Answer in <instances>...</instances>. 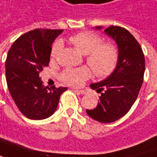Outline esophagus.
<instances>
[{"instance_id":"34e87169","label":"esophagus","mask_w":157,"mask_h":157,"mask_svg":"<svg viewBox=\"0 0 157 157\" xmlns=\"http://www.w3.org/2000/svg\"><path fill=\"white\" fill-rule=\"evenodd\" d=\"M75 92H77V93H79V94H82V95L86 94V90H75Z\"/></svg>"}]
</instances>
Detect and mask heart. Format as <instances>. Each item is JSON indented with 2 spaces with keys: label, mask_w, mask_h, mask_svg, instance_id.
Here are the masks:
<instances>
[{
  "label": "heart",
  "mask_w": 157,
  "mask_h": 157,
  "mask_svg": "<svg viewBox=\"0 0 157 157\" xmlns=\"http://www.w3.org/2000/svg\"><path fill=\"white\" fill-rule=\"evenodd\" d=\"M69 42L82 54L86 56V63L98 77L104 78L115 70L119 58L118 49L112 42H103L102 38L92 32H82L70 37ZM63 49L60 42H55L51 50L52 59H56ZM88 67L68 68L60 75L61 80L70 86L78 87L90 77Z\"/></svg>",
  "instance_id": "obj_1"
}]
</instances>
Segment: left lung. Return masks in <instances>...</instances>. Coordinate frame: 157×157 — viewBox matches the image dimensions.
I'll list each match as a JSON object with an SVG mask.
<instances>
[{
	"label": "left lung",
	"mask_w": 157,
	"mask_h": 157,
	"mask_svg": "<svg viewBox=\"0 0 157 157\" xmlns=\"http://www.w3.org/2000/svg\"><path fill=\"white\" fill-rule=\"evenodd\" d=\"M102 26H96L101 29ZM104 32L118 46L119 58L114 72L90 88L100 93L98 106L87 109V115L102 124L113 123L124 116L137 99L142 86L145 57L140 43L124 27L111 25Z\"/></svg>",
	"instance_id": "obj_1"
}]
</instances>
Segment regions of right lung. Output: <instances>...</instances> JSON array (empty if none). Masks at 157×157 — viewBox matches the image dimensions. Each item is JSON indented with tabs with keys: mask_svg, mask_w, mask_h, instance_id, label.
I'll use <instances>...</instances> for the list:
<instances>
[{
	"mask_svg": "<svg viewBox=\"0 0 157 157\" xmlns=\"http://www.w3.org/2000/svg\"><path fill=\"white\" fill-rule=\"evenodd\" d=\"M63 30L34 29L18 37L5 62L10 93L20 112L33 120L50 117L66 87H45L39 75L49 66L51 44Z\"/></svg>",
	"mask_w": 157,
	"mask_h": 157,
	"instance_id": "right-lung-1",
	"label": "right lung"
}]
</instances>
